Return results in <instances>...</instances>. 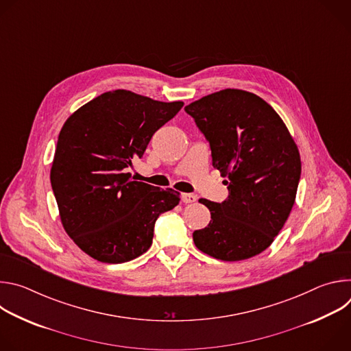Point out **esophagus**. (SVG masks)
Wrapping results in <instances>:
<instances>
[{
  "mask_svg": "<svg viewBox=\"0 0 351 351\" xmlns=\"http://www.w3.org/2000/svg\"><path fill=\"white\" fill-rule=\"evenodd\" d=\"M182 199H183L184 204H190V203H194V202H195L197 197H195L194 194H191V193H184V194L182 195Z\"/></svg>",
  "mask_w": 351,
  "mask_h": 351,
  "instance_id": "obj_1",
  "label": "esophagus"
}]
</instances>
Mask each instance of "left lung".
Returning <instances> with one entry per match:
<instances>
[{
    "label": "left lung",
    "mask_w": 351,
    "mask_h": 351,
    "mask_svg": "<svg viewBox=\"0 0 351 351\" xmlns=\"http://www.w3.org/2000/svg\"><path fill=\"white\" fill-rule=\"evenodd\" d=\"M184 111L210 141L213 167L229 190L223 203L198 199L211 221L193 233L195 247L221 261L263 253L289 218L302 173L289 129L263 98L239 88L208 94Z\"/></svg>",
    "instance_id": "8db88e82"
}]
</instances>
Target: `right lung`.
<instances>
[{
  "instance_id": "right-lung-1",
  "label": "right lung",
  "mask_w": 351,
  "mask_h": 351,
  "mask_svg": "<svg viewBox=\"0 0 351 351\" xmlns=\"http://www.w3.org/2000/svg\"><path fill=\"white\" fill-rule=\"evenodd\" d=\"M182 107L112 90L65 121L49 179L65 232L91 258L121 264L144 254L157 218L179 204L180 193L133 180L129 169Z\"/></svg>"
}]
</instances>
